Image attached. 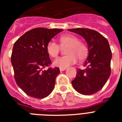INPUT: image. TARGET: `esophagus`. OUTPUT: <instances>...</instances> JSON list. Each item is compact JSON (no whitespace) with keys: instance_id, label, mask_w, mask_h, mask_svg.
Listing matches in <instances>:
<instances>
[{"instance_id":"obj_1","label":"esophagus","mask_w":122,"mask_h":122,"mask_svg":"<svg viewBox=\"0 0 122 122\" xmlns=\"http://www.w3.org/2000/svg\"><path fill=\"white\" fill-rule=\"evenodd\" d=\"M66 69H67L66 68H60V71H66Z\"/></svg>"}]
</instances>
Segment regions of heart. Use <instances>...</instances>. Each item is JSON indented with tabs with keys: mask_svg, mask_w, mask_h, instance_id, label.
I'll return each mask as SVG.
<instances>
[{
	"mask_svg": "<svg viewBox=\"0 0 122 122\" xmlns=\"http://www.w3.org/2000/svg\"><path fill=\"white\" fill-rule=\"evenodd\" d=\"M59 46L51 41L46 45V52L51 57L56 58L60 51V47L67 46L65 53L67 55L59 57L53 62V66L60 68H66L77 62V58L83 60L88 55V48L85 44L79 41L77 37L71 34L62 36L59 39Z\"/></svg>",
	"mask_w": 122,
	"mask_h": 122,
	"instance_id": "b5f03b06",
	"label": "heart"
}]
</instances>
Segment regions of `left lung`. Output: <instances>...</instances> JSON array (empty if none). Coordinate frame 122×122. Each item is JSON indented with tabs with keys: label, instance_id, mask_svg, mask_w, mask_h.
<instances>
[{
	"label": "left lung",
	"instance_id": "1",
	"mask_svg": "<svg viewBox=\"0 0 122 122\" xmlns=\"http://www.w3.org/2000/svg\"><path fill=\"white\" fill-rule=\"evenodd\" d=\"M85 39L88 56L84 63L85 69H78L72 85L78 93L92 95L102 88L111 74L112 53L108 41L97 31L88 29H68Z\"/></svg>",
	"mask_w": 122,
	"mask_h": 122
}]
</instances>
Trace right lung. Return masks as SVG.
Wrapping results in <instances>:
<instances>
[{"label":"right lung","instance_id":"obj_1","mask_svg":"<svg viewBox=\"0 0 122 122\" xmlns=\"http://www.w3.org/2000/svg\"><path fill=\"white\" fill-rule=\"evenodd\" d=\"M62 31L63 29L36 28L25 33L14 44L11 60L15 81L29 96L42 99L54 88L59 68L42 69L51 63L46 45Z\"/></svg>","mask_w":122,"mask_h":122}]
</instances>
